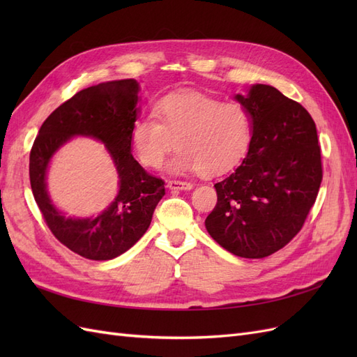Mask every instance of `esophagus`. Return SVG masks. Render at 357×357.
<instances>
[{"mask_svg": "<svg viewBox=\"0 0 357 357\" xmlns=\"http://www.w3.org/2000/svg\"><path fill=\"white\" fill-rule=\"evenodd\" d=\"M171 190H190L193 188L189 181H180V180H169L167 185Z\"/></svg>", "mask_w": 357, "mask_h": 357, "instance_id": "esophagus-1", "label": "esophagus"}]
</instances>
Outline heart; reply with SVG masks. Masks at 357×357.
<instances>
[{
	"label": "heart",
	"mask_w": 357,
	"mask_h": 357,
	"mask_svg": "<svg viewBox=\"0 0 357 357\" xmlns=\"http://www.w3.org/2000/svg\"><path fill=\"white\" fill-rule=\"evenodd\" d=\"M155 114L158 119L143 116L131 128L134 153L149 168H159L176 146L168 164L172 174L220 176L238 165L252 146L253 117L238 102L176 92L158 102Z\"/></svg>",
	"instance_id": "heart-1"
}]
</instances>
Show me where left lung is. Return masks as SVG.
Listing matches in <instances>:
<instances>
[{"label":"left lung","mask_w":357,"mask_h":357,"mask_svg":"<svg viewBox=\"0 0 357 357\" xmlns=\"http://www.w3.org/2000/svg\"><path fill=\"white\" fill-rule=\"evenodd\" d=\"M235 100L253 117V139L241 164L214 188L205 219L211 238L229 253L261 259L301 231L323 177L316 123L299 102L269 84Z\"/></svg>","instance_id":"1"}]
</instances>
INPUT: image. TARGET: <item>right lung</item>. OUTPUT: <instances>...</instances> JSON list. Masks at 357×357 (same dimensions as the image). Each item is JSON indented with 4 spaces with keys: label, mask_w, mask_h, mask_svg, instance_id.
<instances>
[{
    "label": "right lung",
    "mask_w": 357,
    "mask_h": 357,
    "mask_svg": "<svg viewBox=\"0 0 357 357\" xmlns=\"http://www.w3.org/2000/svg\"><path fill=\"white\" fill-rule=\"evenodd\" d=\"M139 84L134 79L91 86L59 105L45 123L29 155V180L49 229L71 252L91 261H109L129 250L146 234L164 181L147 174L131 153V128L139 113ZM73 136L101 141L119 176L116 198L93 218H68L50 199L47 169Z\"/></svg>",
    "instance_id": "1"
}]
</instances>
